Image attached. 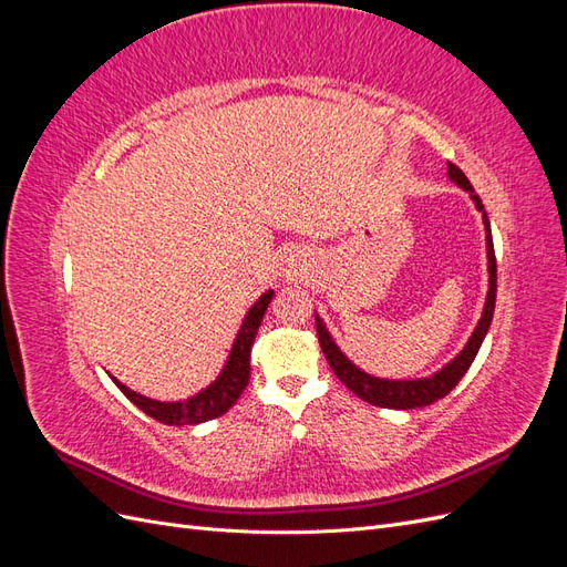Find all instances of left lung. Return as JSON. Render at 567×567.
Listing matches in <instances>:
<instances>
[{"label": "left lung", "mask_w": 567, "mask_h": 567, "mask_svg": "<svg viewBox=\"0 0 567 567\" xmlns=\"http://www.w3.org/2000/svg\"><path fill=\"white\" fill-rule=\"evenodd\" d=\"M447 175H450V179L458 188H463V192H468L471 200L475 203L477 213L483 215L485 244H487V271H489L487 298H485L483 315H480L468 342H466V346H463V350L452 359V362L444 364L433 375H425V379H406V381L379 379V375H371V373L359 369L357 364H352L350 359L346 357V352H342L336 346V340L329 333V329H326L323 319L319 315H315L319 346H321V350L326 354V362L331 364L333 373L357 394V398H362L364 402H369L373 406H383V409H419V406H427V404L442 400L444 394H450L456 388V383L463 379V373L468 371V367L473 364V359H475L480 346H483V340H485V336L489 331V323H492V317H494V302H496V260H494V244H492L489 217L485 213L483 200H480V196L475 194V188L471 186L468 177L463 175L456 165L450 163Z\"/></svg>", "instance_id": "8db88e82"}]
</instances>
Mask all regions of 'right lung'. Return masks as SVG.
Masks as SVG:
<instances>
[{
  "label": "right lung",
  "mask_w": 567,
  "mask_h": 567,
  "mask_svg": "<svg viewBox=\"0 0 567 567\" xmlns=\"http://www.w3.org/2000/svg\"><path fill=\"white\" fill-rule=\"evenodd\" d=\"M271 298H274V290H267V293L257 298V302L250 307L241 321V329H238V333L231 342L229 357H227L225 367H221L219 375L208 388L196 392L194 398L182 400V402H158V400L144 398V394L130 390L127 385L120 383L115 375H111L113 383L120 388V392H123L134 406H140L146 416L156 419L165 425H196V423H205V421L227 414V411L236 404L238 398H241V392L248 385L250 348H252V340L257 336V329H260L262 317L267 312Z\"/></svg>",
  "instance_id": "1"
}]
</instances>
